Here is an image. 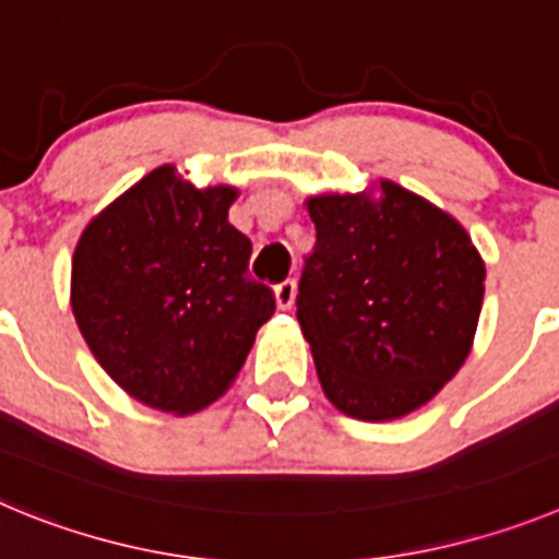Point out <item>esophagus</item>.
Masks as SVG:
<instances>
[{"label":"esophagus","mask_w":559,"mask_h":559,"mask_svg":"<svg viewBox=\"0 0 559 559\" xmlns=\"http://www.w3.org/2000/svg\"><path fill=\"white\" fill-rule=\"evenodd\" d=\"M296 299V283L294 280H283V283L276 285V305L280 310H288Z\"/></svg>","instance_id":"esophagus-1"}]
</instances>
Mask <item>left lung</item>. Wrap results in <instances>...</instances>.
Masks as SVG:
<instances>
[{
  "mask_svg": "<svg viewBox=\"0 0 559 559\" xmlns=\"http://www.w3.org/2000/svg\"><path fill=\"white\" fill-rule=\"evenodd\" d=\"M316 246L296 319L324 394L355 419L426 406L471 355L484 260L456 218L394 181L305 201Z\"/></svg>",
  "mask_w": 559,
  "mask_h": 559,
  "instance_id": "1",
  "label": "left lung"
}]
</instances>
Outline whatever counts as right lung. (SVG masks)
<instances>
[{"label": "right lung", "instance_id": "obj_1", "mask_svg": "<svg viewBox=\"0 0 559 559\" xmlns=\"http://www.w3.org/2000/svg\"><path fill=\"white\" fill-rule=\"evenodd\" d=\"M235 187L162 165L88 221L72 257V313L108 378L159 412L192 414L231 386L274 290L249 276L229 224Z\"/></svg>", "mask_w": 559, "mask_h": 559}]
</instances>
